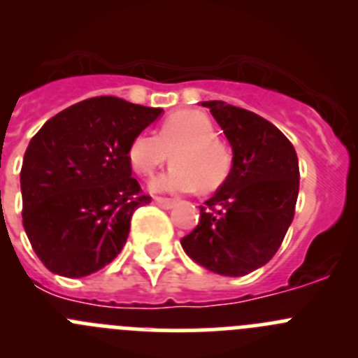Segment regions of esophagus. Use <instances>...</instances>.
Here are the masks:
<instances>
[{"label":"esophagus","mask_w":358,"mask_h":358,"mask_svg":"<svg viewBox=\"0 0 358 358\" xmlns=\"http://www.w3.org/2000/svg\"><path fill=\"white\" fill-rule=\"evenodd\" d=\"M153 203H155L157 206H160V208H164V210H169V208H173V206L176 205L175 199L159 198V196H157V198H153Z\"/></svg>","instance_id":"esophagus-1"}]
</instances>
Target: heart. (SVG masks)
Segmentation results:
<instances>
[{
  "label": "heart",
  "instance_id": "heart-1",
  "mask_svg": "<svg viewBox=\"0 0 358 358\" xmlns=\"http://www.w3.org/2000/svg\"><path fill=\"white\" fill-rule=\"evenodd\" d=\"M171 155V168L152 182L159 192H187L199 187L212 192L231 171V152L215 138V127L206 113L182 109L160 123L155 134L141 132L130 141V168L139 176H152Z\"/></svg>",
  "mask_w": 358,
  "mask_h": 358
}]
</instances>
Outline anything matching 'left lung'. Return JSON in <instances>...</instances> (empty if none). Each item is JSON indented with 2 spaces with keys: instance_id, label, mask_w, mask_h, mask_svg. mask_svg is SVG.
Wrapping results in <instances>:
<instances>
[{
  "instance_id": "left-lung-1",
  "label": "left lung",
  "mask_w": 358,
  "mask_h": 358,
  "mask_svg": "<svg viewBox=\"0 0 358 358\" xmlns=\"http://www.w3.org/2000/svg\"><path fill=\"white\" fill-rule=\"evenodd\" d=\"M233 150L228 178L199 206V222L182 238L190 259L220 275L240 277L273 258L295 215L299 159L268 120L222 100L201 102Z\"/></svg>"
}]
</instances>
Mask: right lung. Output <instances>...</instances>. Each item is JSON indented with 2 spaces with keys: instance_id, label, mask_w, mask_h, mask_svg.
Returning a JSON list of instances; mask_svg holds the SVG:
<instances>
[{
  "instance_id": "add662e5",
  "label": "right lung",
  "mask_w": 358,
  "mask_h": 358,
  "mask_svg": "<svg viewBox=\"0 0 358 358\" xmlns=\"http://www.w3.org/2000/svg\"><path fill=\"white\" fill-rule=\"evenodd\" d=\"M160 113L93 96L33 136L21 169L22 226L45 268L78 279L120 255L132 213L152 201L141 194L127 152Z\"/></svg>"
}]
</instances>
